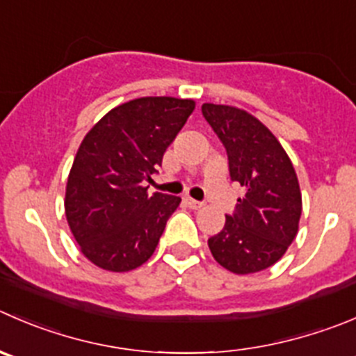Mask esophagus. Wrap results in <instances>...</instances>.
<instances>
[{
  "mask_svg": "<svg viewBox=\"0 0 356 356\" xmlns=\"http://www.w3.org/2000/svg\"><path fill=\"white\" fill-rule=\"evenodd\" d=\"M184 203L193 210H198L203 207V202H198V200H193V198H184Z\"/></svg>",
  "mask_w": 356,
  "mask_h": 356,
  "instance_id": "1",
  "label": "esophagus"
}]
</instances>
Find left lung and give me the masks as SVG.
<instances>
[{
    "instance_id": "1",
    "label": "left lung",
    "mask_w": 356,
    "mask_h": 356,
    "mask_svg": "<svg viewBox=\"0 0 356 356\" xmlns=\"http://www.w3.org/2000/svg\"><path fill=\"white\" fill-rule=\"evenodd\" d=\"M202 113L226 147L231 181L245 189L209 248L231 273H257L282 259L298 234L302 200L294 165L270 129L243 109L207 102Z\"/></svg>"
}]
</instances>
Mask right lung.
Wrapping results in <instances>:
<instances>
[{
    "label": "right lung",
    "mask_w": 356,
    "mask_h": 356,
    "mask_svg": "<svg viewBox=\"0 0 356 356\" xmlns=\"http://www.w3.org/2000/svg\"><path fill=\"white\" fill-rule=\"evenodd\" d=\"M195 101L140 97L102 116L85 136L65 186V217L83 255L106 271H130L153 255L179 196L147 195Z\"/></svg>",
    "instance_id": "obj_1"
}]
</instances>
